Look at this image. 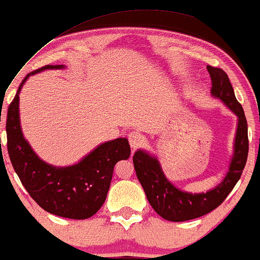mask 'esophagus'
<instances>
[{"label": "esophagus", "instance_id": "esophagus-1", "mask_svg": "<svg viewBox=\"0 0 260 260\" xmlns=\"http://www.w3.org/2000/svg\"><path fill=\"white\" fill-rule=\"evenodd\" d=\"M143 142H145V140H143V136L140 133L133 131V133L129 134V143L133 151H136L137 148L141 147Z\"/></svg>", "mask_w": 260, "mask_h": 260}]
</instances>
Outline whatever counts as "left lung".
<instances>
[{
  "instance_id": "8db88e82",
  "label": "left lung",
  "mask_w": 260,
  "mask_h": 260,
  "mask_svg": "<svg viewBox=\"0 0 260 260\" xmlns=\"http://www.w3.org/2000/svg\"><path fill=\"white\" fill-rule=\"evenodd\" d=\"M212 78V93L219 97L239 117L235 152L226 178L207 193H187L174 186L164 176L155 158L143 151H137L133 157L136 176L141 182L149 204L161 218L170 221H186L200 218L214 210L224 202L237 184L248 157V126L242 106L235 97L226 73L221 68L207 66Z\"/></svg>"
}]
</instances>
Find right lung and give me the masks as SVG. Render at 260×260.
<instances>
[{
	"instance_id": "add662e5",
	"label": "right lung",
	"mask_w": 260,
	"mask_h": 260,
	"mask_svg": "<svg viewBox=\"0 0 260 260\" xmlns=\"http://www.w3.org/2000/svg\"><path fill=\"white\" fill-rule=\"evenodd\" d=\"M63 66H45L27 74L8 107L6 131L7 151L18 178L36 203L51 214L63 218L87 219L105 203L113 170L119 160L130 157L126 139L106 142L91 152L80 163L67 168L46 164L34 153L24 140L19 125V92L31 74Z\"/></svg>"
}]
</instances>
